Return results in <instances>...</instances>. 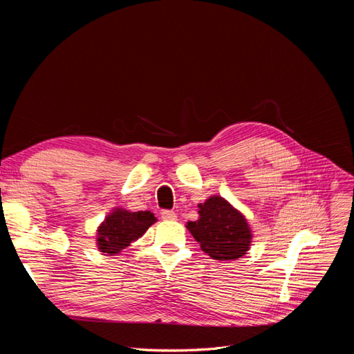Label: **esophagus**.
<instances>
[{
  "mask_svg": "<svg viewBox=\"0 0 354 354\" xmlns=\"http://www.w3.org/2000/svg\"><path fill=\"white\" fill-rule=\"evenodd\" d=\"M160 217H162V220H177V214L174 211L164 209L160 212Z\"/></svg>",
  "mask_w": 354,
  "mask_h": 354,
  "instance_id": "34e87169",
  "label": "esophagus"
}]
</instances>
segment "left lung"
I'll use <instances>...</instances> for the list:
<instances>
[{
	"label": "left lung",
	"mask_w": 354,
	"mask_h": 354,
	"mask_svg": "<svg viewBox=\"0 0 354 354\" xmlns=\"http://www.w3.org/2000/svg\"><path fill=\"white\" fill-rule=\"evenodd\" d=\"M199 218L186 224L203 252L211 259L234 261L250 251L252 230L243 214L220 195L199 203Z\"/></svg>",
	"instance_id": "1"
}]
</instances>
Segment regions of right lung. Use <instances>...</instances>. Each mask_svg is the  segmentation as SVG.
Instances as JSON below:
<instances>
[{
  "mask_svg": "<svg viewBox=\"0 0 354 354\" xmlns=\"http://www.w3.org/2000/svg\"><path fill=\"white\" fill-rule=\"evenodd\" d=\"M156 223L151 211H130L121 207L113 208L97 227L95 243L100 252L108 255L121 254L122 250L142 238L146 230Z\"/></svg>",
  "mask_w": 354,
  "mask_h": 354,
  "instance_id": "obj_1",
  "label": "right lung"
}]
</instances>
